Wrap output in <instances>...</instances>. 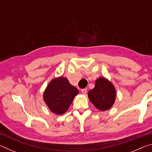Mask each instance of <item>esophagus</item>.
<instances>
[{"mask_svg":"<svg viewBox=\"0 0 152 152\" xmlns=\"http://www.w3.org/2000/svg\"><path fill=\"white\" fill-rule=\"evenodd\" d=\"M81 92H82V94H86V92H87V90H86V88H83V89L81 90Z\"/></svg>","mask_w":152,"mask_h":152,"instance_id":"1","label":"esophagus"}]
</instances>
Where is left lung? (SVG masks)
<instances>
[{"label":"left lung","instance_id":"8db88e82","mask_svg":"<svg viewBox=\"0 0 152 152\" xmlns=\"http://www.w3.org/2000/svg\"><path fill=\"white\" fill-rule=\"evenodd\" d=\"M88 99L101 111L110 109L115 103L116 90L109 80L101 77L96 80L95 86L88 93Z\"/></svg>","mask_w":152,"mask_h":152}]
</instances>
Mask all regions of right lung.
<instances>
[{"label":"right lung","instance_id":"obj_1","mask_svg":"<svg viewBox=\"0 0 152 152\" xmlns=\"http://www.w3.org/2000/svg\"><path fill=\"white\" fill-rule=\"evenodd\" d=\"M78 94V90L71 85L66 78L60 76L48 84L43 97L51 111L61 115L66 112Z\"/></svg>","mask_w":152,"mask_h":152}]
</instances>
